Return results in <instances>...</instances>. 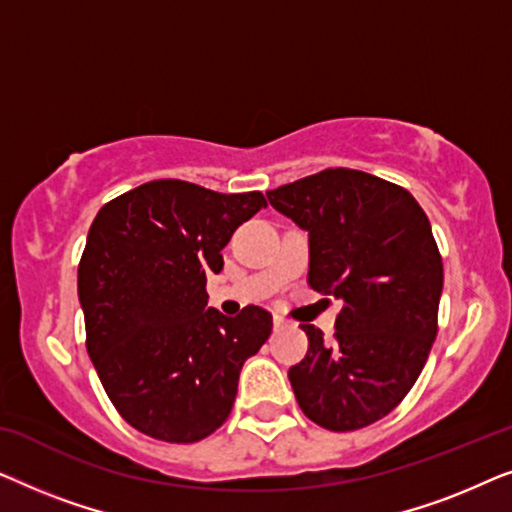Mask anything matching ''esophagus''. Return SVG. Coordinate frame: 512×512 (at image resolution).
Listing matches in <instances>:
<instances>
[{
    "label": "esophagus",
    "instance_id": "esophagus-1",
    "mask_svg": "<svg viewBox=\"0 0 512 512\" xmlns=\"http://www.w3.org/2000/svg\"><path fill=\"white\" fill-rule=\"evenodd\" d=\"M272 324H275V331H279V328L286 326V319L279 317V314H275V319H272Z\"/></svg>",
    "mask_w": 512,
    "mask_h": 512
}]
</instances>
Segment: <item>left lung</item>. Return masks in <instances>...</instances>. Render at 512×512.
I'll use <instances>...</instances> for the list:
<instances>
[{"mask_svg": "<svg viewBox=\"0 0 512 512\" xmlns=\"http://www.w3.org/2000/svg\"><path fill=\"white\" fill-rule=\"evenodd\" d=\"M268 200L310 233L307 284L345 300L331 342L303 324L310 345L289 370L300 410L338 433L375 424L408 396L438 333L443 258L429 216L403 186L349 167Z\"/></svg>", "mask_w": 512, "mask_h": 512, "instance_id": "8db88e82", "label": "left lung"}]
</instances>
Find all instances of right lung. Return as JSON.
<instances>
[{
    "label": "right lung",
    "instance_id": "right-lung-1",
    "mask_svg": "<svg viewBox=\"0 0 512 512\" xmlns=\"http://www.w3.org/2000/svg\"><path fill=\"white\" fill-rule=\"evenodd\" d=\"M261 191L216 193L156 179L109 200L88 230L79 300L90 361L125 422L165 443H198L226 422L244 361L272 314L207 307V275L258 209Z\"/></svg>",
    "mask_w": 512,
    "mask_h": 512
}]
</instances>
